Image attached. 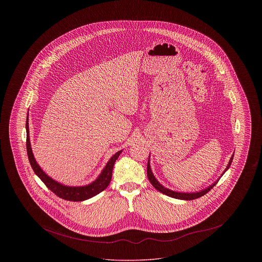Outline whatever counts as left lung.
I'll list each match as a JSON object with an SVG mask.
<instances>
[{"mask_svg":"<svg viewBox=\"0 0 262 262\" xmlns=\"http://www.w3.org/2000/svg\"><path fill=\"white\" fill-rule=\"evenodd\" d=\"M233 158H234V154L232 155V157H231L230 161L228 163V165H227V167H226L223 174H221V176H223V174H225V172L230 168V166H231V164H232V161H233ZM149 161L150 155L149 158H148V163H147V177H148V180H149L151 185L155 187L157 190L161 191L164 194H166V195H168V196H170V198L176 199V200H195V199H199V198H201V196H203L205 193H207V192L211 189L212 187H214V186L218 183V181H219L220 178H221V177H219V179H218L217 181H215L209 187H207L206 188H203V189L199 190V191H194V192H181V191H176V190H172V189H169V188L164 187V186H162V185L156 180V178L154 177V174H153L152 171H151Z\"/></svg>","mask_w":262,"mask_h":262,"instance_id":"obj_1","label":"left lung"}]
</instances>
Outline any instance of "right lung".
I'll return each mask as SVG.
<instances>
[{
  "mask_svg": "<svg viewBox=\"0 0 262 262\" xmlns=\"http://www.w3.org/2000/svg\"><path fill=\"white\" fill-rule=\"evenodd\" d=\"M26 149H27V155L30 165L34 171V173L37 174L38 178L47 186V187L51 189L56 195L61 198L62 200H70V201H83V200H89L96 194L103 191L106 187L109 186L111 179H112L113 168L116 160L120 156L123 150H120L116 152L110 160L107 162L104 169L101 171L99 176L96 180H94L92 183L85 185V186H79V187H74V186H66L61 184L54 179H52L48 174H46L38 165L36 162L33 152L31 149V143L29 138V125H28V114H27V121H26Z\"/></svg>",
  "mask_w": 262,
  "mask_h": 262,
  "instance_id": "obj_1",
  "label": "right lung"
}]
</instances>
